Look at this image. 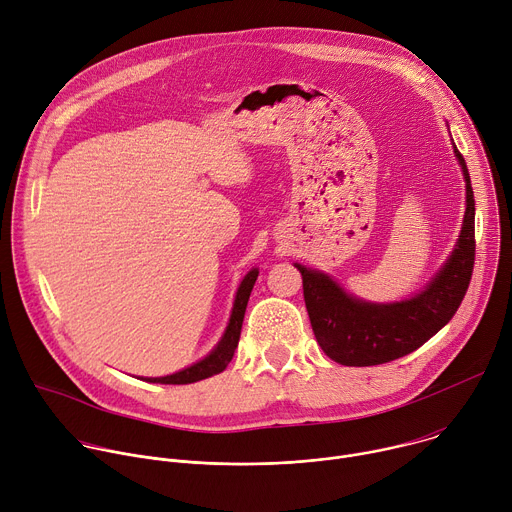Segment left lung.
I'll list each match as a JSON object with an SVG mask.
<instances>
[{
    "label": "left lung",
    "instance_id": "left-lung-1",
    "mask_svg": "<svg viewBox=\"0 0 512 512\" xmlns=\"http://www.w3.org/2000/svg\"><path fill=\"white\" fill-rule=\"evenodd\" d=\"M456 158L466 178V214L454 253L433 281L411 300L367 304L344 291L324 273L296 265L304 281V300L314 336L326 356L346 367L401 358L440 332L458 312L474 271V192L464 156Z\"/></svg>",
    "mask_w": 512,
    "mask_h": 512
}]
</instances>
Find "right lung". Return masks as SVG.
<instances>
[{
  "instance_id": "obj_1",
  "label": "right lung",
  "mask_w": 512,
  "mask_h": 512,
  "mask_svg": "<svg viewBox=\"0 0 512 512\" xmlns=\"http://www.w3.org/2000/svg\"><path fill=\"white\" fill-rule=\"evenodd\" d=\"M259 271L253 269L247 273V277L243 279L239 291H237V300L233 306V314H231V322L227 326V332L223 336V340L218 342V346L200 362L192 364V367L170 375V377H160V379H145L150 383H160V385H188V383H196L202 379H208L212 375L223 373L227 369V364L231 362L235 348L239 344V336H241V326H243V318H245V310H247V302L251 296V289L257 281Z\"/></svg>"
}]
</instances>
